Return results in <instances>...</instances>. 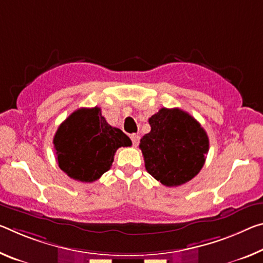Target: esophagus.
<instances>
[{"instance_id": "1", "label": "esophagus", "mask_w": 263, "mask_h": 263, "mask_svg": "<svg viewBox=\"0 0 263 263\" xmlns=\"http://www.w3.org/2000/svg\"><path fill=\"white\" fill-rule=\"evenodd\" d=\"M131 140H132V144H133V146H137V145L139 144L140 137H139L138 135H136V133H133V135H131Z\"/></svg>"}]
</instances>
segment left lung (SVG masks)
Returning a JSON list of instances; mask_svg holds the SVG:
<instances>
[{
  "label": "left lung",
  "instance_id": "1",
  "mask_svg": "<svg viewBox=\"0 0 263 263\" xmlns=\"http://www.w3.org/2000/svg\"><path fill=\"white\" fill-rule=\"evenodd\" d=\"M151 131L140 139L145 167L167 187L193 179L202 168L210 141L193 117L180 109L162 107L148 119Z\"/></svg>",
  "mask_w": 263,
  "mask_h": 263
}]
</instances>
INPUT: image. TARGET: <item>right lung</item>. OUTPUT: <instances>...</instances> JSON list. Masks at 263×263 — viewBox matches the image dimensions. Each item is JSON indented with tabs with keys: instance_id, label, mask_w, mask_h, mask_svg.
Masks as SVG:
<instances>
[{
	"instance_id": "right-lung-1",
	"label": "right lung",
	"mask_w": 263,
	"mask_h": 263,
	"mask_svg": "<svg viewBox=\"0 0 263 263\" xmlns=\"http://www.w3.org/2000/svg\"><path fill=\"white\" fill-rule=\"evenodd\" d=\"M57 162L70 178L92 182L109 171L117 149L132 141L120 128L112 127L101 107H82L60 125L53 137Z\"/></svg>"
}]
</instances>
